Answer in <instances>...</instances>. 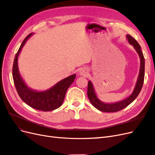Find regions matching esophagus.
<instances>
[{"label":"esophagus","instance_id":"34e87169","mask_svg":"<svg viewBox=\"0 0 155 155\" xmlns=\"http://www.w3.org/2000/svg\"><path fill=\"white\" fill-rule=\"evenodd\" d=\"M79 75L82 76H87L88 75V70L85 69V68H81L80 70H79Z\"/></svg>","mask_w":155,"mask_h":155}]
</instances>
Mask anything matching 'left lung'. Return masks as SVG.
<instances>
[{"instance_id": "1", "label": "left lung", "mask_w": 155, "mask_h": 155, "mask_svg": "<svg viewBox=\"0 0 155 155\" xmlns=\"http://www.w3.org/2000/svg\"><path fill=\"white\" fill-rule=\"evenodd\" d=\"M127 39L128 40L129 43L134 46V49L137 51L140 59V68L137 83H136L133 93L127 98H126V99L122 101L114 103V104L113 103L112 104H106V103L102 102L98 99L95 93L94 88L92 82L91 81H88L87 89L88 97L92 105L100 111L105 112H114L125 109V107L130 104L137 97L139 93L142 90L145 74V59L143 55L140 45L132 36H130V35H127Z\"/></svg>"}]
</instances>
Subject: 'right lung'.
Masks as SVG:
<instances>
[{
    "mask_svg": "<svg viewBox=\"0 0 155 155\" xmlns=\"http://www.w3.org/2000/svg\"><path fill=\"white\" fill-rule=\"evenodd\" d=\"M32 35V33L30 34L24 39L15 55L12 69L13 81L18 96L27 105L37 110L51 111L61 106L67 89L74 82L76 74L62 79L54 86L45 91H36L28 87L18 71V57L23 46Z\"/></svg>",
    "mask_w": 155,
    "mask_h": 155,
    "instance_id": "obj_1",
    "label": "right lung"
}]
</instances>
